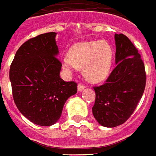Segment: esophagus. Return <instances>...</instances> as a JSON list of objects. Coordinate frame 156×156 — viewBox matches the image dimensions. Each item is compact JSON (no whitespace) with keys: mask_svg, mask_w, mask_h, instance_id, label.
I'll return each mask as SVG.
<instances>
[{"mask_svg":"<svg viewBox=\"0 0 156 156\" xmlns=\"http://www.w3.org/2000/svg\"><path fill=\"white\" fill-rule=\"evenodd\" d=\"M85 86H84L83 84H81V83H79L78 85V91H82V90H83L84 88H85Z\"/></svg>","mask_w":156,"mask_h":156,"instance_id":"34e87169","label":"esophagus"}]
</instances>
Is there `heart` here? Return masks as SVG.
<instances>
[{
	"mask_svg": "<svg viewBox=\"0 0 156 156\" xmlns=\"http://www.w3.org/2000/svg\"><path fill=\"white\" fill-rule=\"evenodd\" d=\"M112 63V49L106 41H88L75 44L69 56L62 58L64 69L69 71L83 69V74L91 82L104 80L110 72Z\"/></svg>",
	"mask_w": 156,
	"mask_h": 156,
	"instance_id": "heart-1",
	"label": "heart"
}]
</instances>
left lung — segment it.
I'll return each mask as SVG.
<instances>
[{
    "label": "left lung",
    "instance_id": "obj_1",
    "mask_svg": "<svg viewBox=\"0 0 156 156\" xmlns=\"http://www.w3.org/2000/svg\"><path fill=\"white\" fill-rule=\"evenodd\" d=\"M116 68L101 86L94 87L93 114L99 124L115 127L133 113L146 87L145 65L137 49L123 34H115Z\"/></svg>",
    "mask_w": 156,
    "mask_h": 156
}]
</instances>
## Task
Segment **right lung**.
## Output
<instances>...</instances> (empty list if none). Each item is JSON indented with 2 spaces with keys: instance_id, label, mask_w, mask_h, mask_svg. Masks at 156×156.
Listing matches in <instances>:
<instances>
[{
  "instance_id": "1",
  "label": "right lung",
  "mask_w": 156,
  "mask_h": 156,
  "mask_svg": "<svg viewBox=\"0 0 156 156\" xmlns=\"http://www.w3.org/2000/svg\"><path fill=\"white\" fill-rule=\"evenodd\" d=\"M56 33L31 38L20 46L10 69L15 103L34 124L54 125L60 118L64 103L77 93V83L60 78L62 63L57 58Z\"/></svg>"
}]
</instances>
